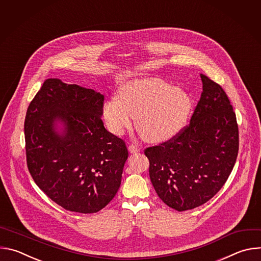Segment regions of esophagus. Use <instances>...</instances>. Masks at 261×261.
I'll list each match as a JSON object with an SVG mask.
<instances>
[{
	"instance_id": "obj_1",
	"label": "esophagus",
	"mask_w": 261,
	"mask_h": 261,
	"mask_svg": "<svg viewBox=\"0 0 261 261\" xmlns=\"http://www.w3.org/2000/svg\"><path fill=\"white\" fill-rule=\"evenodd\" d=\"M128 150H129V152H130L131 154H136V153L140 152V148L137 147V146L134 145V144H130V145L128 146Z\"/></svg>"
}]
</instances>
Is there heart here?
Wrapping results in <instances>:
<instances>
[{
  "label": "heart",
  "instance_id": "heart-1",
  "mask_svg": "<svg viewBox=\"0 0 261 261\" xmlns=\"http://www.w3.org/2000/svg\"><path fill=\"white\" fill-rule=\"evenodd\" d=\"M192 107L193 100L187 91L152 77L122 86L118 97L103 103L101 116L116 135L131 129L137 119V129L145 140L161 142L172 138L185 127Z\"/></svg>",
  "mask_w": 261,
  "mask_h": 261
}]
</instances>
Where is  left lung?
<instances>
[{
    "mask_svg": "<svg viewBox=\"0 0 261 261\" xmlns=\"http://www.w3.org/2000/svg\"><path fill=\"white\" fill-rule=\"evenodd\" d=\"M200 77L202 93L189 126L144 151L155 191L178 212L214 197L227 180L239 152L237 117L226 93L203 74Z\"/></svg>",
    "mask_w": 261,
    "mask_h": 261,
    "instance_id": "obj_1",
    "label": "left lung"
}]
</instances>
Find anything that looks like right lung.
I'll return each instance as SVG.
<instances>
[{
    "mask_svg": "<svg viewBox=\"0 0 261 261\" xmlns=\"http://www.w3.org/2000/svg\"><path fill=\"white\" fill-rule=\"evenodd\" d=\"M103 101L92 89L48 79L27 110L29 171L53 201L70 212H99L121 186L128 150L104 128Z\"/></svg>",
    "mask_w": 261,
    "mask_h": 261,
    "instance_id": "obj_1",
    "label": "right lung"
}]
</instances>
